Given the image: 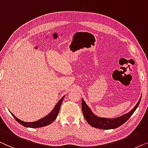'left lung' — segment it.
<instances>
[{
	"label": "left lung",
	"instance_id": "8db88e82",
	"mask_svg": "<svg viewBox=\"0 0 148 148\" xmlns=\"http://www.w3.org/2000/svg\"><path fill=\"white\" fill-rule=\"evenodd\" d=\"M141 97L137 102L136 105L127 113H125V115L118 116L115 118H106L101 117L96 115L93 113L92 110L90 107L87 105V104L85 103L84 99H82V110L83 115H84L85 119L89 124L92 127H94L96 128L102 129V130H111V129H115L125 123L130 116L133 115L136 109L139 105L140 103Z\"/></svg>",
	"mask_w": 148,
	"mask_h": 148
}]
</instances>
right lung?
I'll return each instance as SVG.
<instances>
[{
  "label": "right lung",
  "mask_w": 148,
  "mask_h": 148,
  "mask_svg": "<svg viewBox=\"0 0 148 148\" xmlns=\"http://www.w3.org/2000/svg\"><path fill=\"white\" fill-rule=\"evenodd\" d=\"M64 98V96L62 98V99H60V101H58V103L55 105V107H54L52 111H51L48 115L44 116V117L41 118V119L36 121H34V122L23 121L20 120L19 119L14 116L11 111H10V113H11V115L13 116V117H14V119H15L16 121L18 123L22 125L23 126L25 127H30V128L42 127L47 126L49 124L52 123L54 121H55L56 117L58 116V113H59L60 106L62 105V101H63Z\"/></svg>",
  "instance_id": "add662e5"
}]
</instances>
